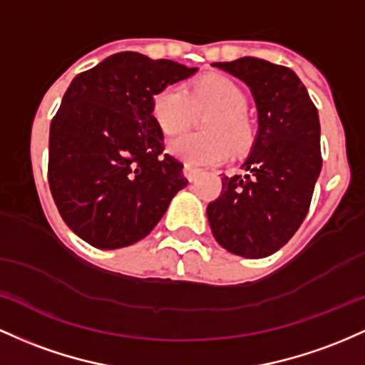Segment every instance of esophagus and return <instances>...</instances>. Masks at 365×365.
<instances>
[{"instance_id":"34e87169","label":"esophagus","mask_w":365,"mask_h":365,"mask_svg":"<svg viewBox=\"0 0 365 365\" xmlns=\"http://www.w3.org/2000/svg\"><path fill=\"white\" fill-rule=\"evenodd\" d=\"M200 172H202V170L196 169V167H193V165H190V163H184L182 174L186 175L187 181H196V178L200 175Z\"/></svg>"}]
</instances>
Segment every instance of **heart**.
I'll list each match as a JSON object with an SVG mask.
<instances>
[{
	"mask_svg": "<svg viewBox=\"0 0 365 365\" xmlns=\"http://www.w3.org/2000/svg\"><path fill=\"white\" fill-rule=\"evenodd\" d=\"M247 96L224 76H205L182 86H167L153 96L151 115L165 136H178L190 128L195 113L210 110L202 120L205 133L187 134L169 143L170 155L190 165H214L229 151L241 153L253 143V125L247 112Z\"/></svg>",
	"mask_w": 365,
	"mask_h": 365,
	"instance_id": "obj_1",
	"label": "heart"
}]
</instances>
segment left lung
I'll return each instance as SVG.
<instances>
[{"label": "left lung", "mask_w": 365, "mask_h": 365, "mask_svg": "<svg viewBox=\"0 0 365 365\" xmlns=\"http://www.w3.org/2000/svg\"><path fill=\"white\" fill-rule=\"evenodd\" d=\"M248 86L259 130L241 169L224 175L222 191L207 207L217 243L245 259H264L284 247L304 222L321 174L317 108L292 68L253 56L219 61Z\"/></svg>", "instance_id": "left-lung-1"}]
</instances>
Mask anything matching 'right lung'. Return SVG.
I'll return each mask as SVG.
<instances>
[{"label":"right lung","mask_w":365,"mask_h":365,"mask_svg":"<svg viewBox=\"0 0 365 365\" xmlns=\"http://www.w3.org/2000/svg\"><path fill=\"white\" fill-rule=\"evenodd\" d=\"M196 71L122 51L65 91L50 128L48 181L61 219L91 247L115 250L148 236L187 184L182 163L163 153L151 101Z\"/></svg>","instance_id":"1"}]
</instances>
